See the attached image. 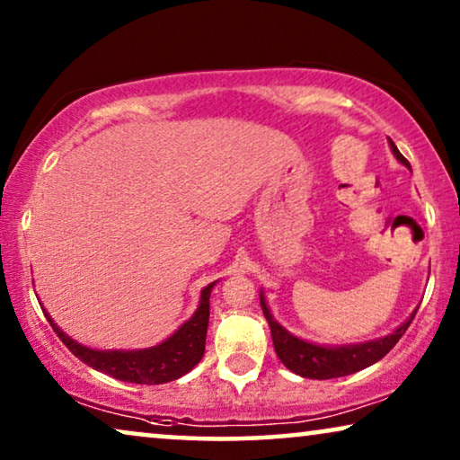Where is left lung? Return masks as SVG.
I'll return each instance as SVG.
<instances>
[{"label":"left lung","mask_w":460,"mask_h":460,"mask_svg":"<svg viewBox=\"0 0 460 460\" xmlns=\"http://www.w3.org/2000/svg\"><path fill=\"white\" fill-rule=\"evenodd\" d=\"M389 146H392V153L402 165L411 167V163L402 156V153L395 148V144L392 140H389ZM260 304L263 316H266L270 324V332H272L276 356L280 358V362L285 364L288 370H293V373L299 376H305V379H337V376L358 373V370L379 362L381 358L400 341V337L404 335L406 329L412 323L414 314H417V310H414L411 314V318H408L404 324H400L398 329L387 337L375 339V341L367 343L332 345L331 348V345H316L291 335V332H288L285 326L276 323L272 314H270V307L266 304L263 293H260Z\"/></svg>","instance_id":"left-lung-1"}]
</instances>
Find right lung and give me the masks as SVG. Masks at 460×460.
Segmentation results:
<instances>
[{"instance_id": "obj_1", "label": "right lung", "mask_w": 460, "mask_h": 460, "mask_svg": "<svg viewBox=\"0 0 460 460\" xmlns=\"http://www.w3.org/2000/svg\"><path fill=\"white\" fill-rule=\"evenodd\" d=\"M216 282L207 285L200 291V301L197 312L192 314L190 320H186L172 337L165 341L155 345L148 349H92L85 348L71 337L65 335L58 329V324L49 318L48 312L46 318L52 324L56 335L60 341L85 362L87 367L100 370V373L115 376L119 381L125 383H140V385H161V383H169L180 379L181 375L190 373V370L200 362L205 354V337L207 326H209V297L211 288Z\"/></svg>"}]
</instances>
